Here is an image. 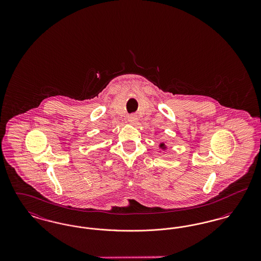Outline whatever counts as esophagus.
Instances as JSON below:
<instances>
[{
  "instance_id": "esophagus-1",
  "label": "esophagus",
  "mask_w": 261,
  "mask_h": 261,
  "mask_svg": "<svg viewBox=\"0 0 261 261\" xmlns=\"http://www.w3.org/2000/svg\"><path fill=\"white\" fill-rule=\"evenodd\" d=\"M128 121H129L131 124H136L137 121H138V117H137L136 114H131V115H129Z\"/></svg>"
}]
</instances>
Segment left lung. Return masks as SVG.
<instances>
[{"mask_svg":"<svg viewBox=\"0 0 261 261\" xmlns=\"http://www.w3.org/2000/svg\"><path fill=\"white\" fill-rule=\"evenodd\" d=\"M160 148L162 149H166V146H165V144H164V143H162V144L160 145Z\"/></svg>","mask_w":261,"mask_h":261,"instance_id":"8db88e82","label":"left lung"}]
</instances>
